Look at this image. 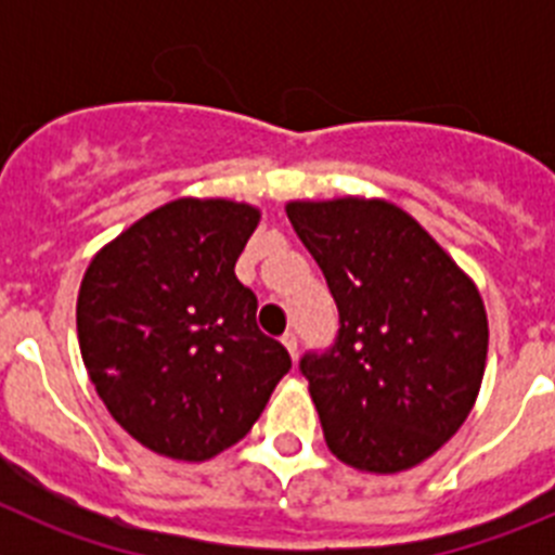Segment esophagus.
I'll return each instance as SVG.
<instances>
[{
    "instance_id": "obj_1",
    "label": "esophagus",
    "mask_w": 555,
    "mask_h": 555,
    "mask_svg": "<svg viewBox=\"0 0 555 555\" xmlns=\"http://www.w3.org/2000/svg\"><path fill=\"white\" fill-rule=\"evenodd\" d=\"M283 347H286V350L292 352V358H297V347H300V338H297V333L288 331L286 336H283Z\"/></svg>"
}]
</instances>
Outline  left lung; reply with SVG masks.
<instances>
[{
  "instance_id": "left-lung-1",
  "label": "left lung",
  "mask_w": 555,
  "mask_h": 555,
  "mask_svg": "<svg viewBox=\"0 0 555 555\" xmlns=\"http://www.w3.org/2000/svg\"><path fill=\"white\" fill-rule=\"evenodd\" d=\"M338 308L327 350L300 358L333 455L400 473L448 442L478 397L489 327L478 288L397 205L288 203Z\"/></svg>"
}]
</instances>
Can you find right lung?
Returning a JSON list of instances; mask_svg holds the SVG:
<instances>
[{"mask_svg": "<svg viewBox=\"0 0 555 555\" xmlns=\"http://www.w3.org/2000/svg\"><path fill=\"white\" fill-rule=\"evenodd\" d=\"M258 219L230 199H175L107 244L82 278L88 375L113 420L155 453L214 459L249 434L292 370L235 278Z\"/></svg>", "mask_w": 555, "mask_h": 555, "instance_id": "right-lung-1", "label": "right lung"}]
</instances>
